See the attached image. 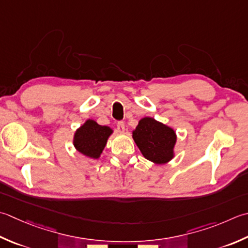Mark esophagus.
<instances>
[{"mask_svg": "<svg viewBox=\"0 0 248 248\" xmlns=\"http://www.w3.org/2000/svg\"><path fill=\"white\" fill-rule=\"evenodd\" d=\"M117 130L119 131V132H124V121H118V123H117Z\"/></svg>", "mask_w": 248, "mask_h": 248, "instance_id": "1", "label": "esophagus"}]
</instances>
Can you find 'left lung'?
<instances>
[{
    "label": "left lung",
    "instance_id": "8db88e82",
    "mask_svg": "<svg viewBox=\"0 0 248 248\" xmlns=\"http://www.w3.org/2000/svg\"><path fill=\"white\" fill-rule=\"evenodd\" d=\"M133 140L143 156L149 161L162 164L173 158L175 132L154 118L145 117L140 120L137 129L133 131Z\"/></svg>",
    "mask_w": 248,
    "mask_h": 248
}]
</instances>
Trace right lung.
Masks as SVG:
<instances>
[{
  "label": "right lung",
  "instance_id": "right-lung-1",
  "mask_svg": "<svg viewBox=\"0 0 248 248\" xmlns=\"http://www.w3.org/2000/svg\"><path fill=\"white\" fill-rule=\"evenodd\" d=\"M113 132L106 125H100L93 120H87L85 124L76 131L74 137V146L85 156L98 159Z\"/></svg>",
  "mask_w": 248,
  "mask_h": 248
}]
</instances>
